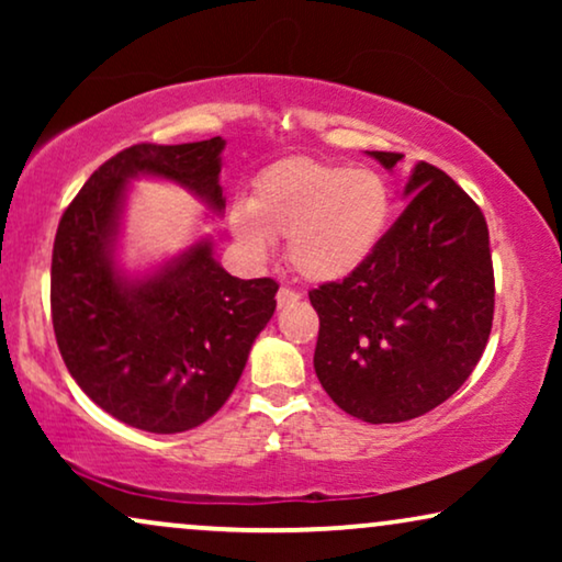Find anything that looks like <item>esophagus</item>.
<instances>
[{
  "label": "esophagus",
  "instance_id": "esophagus-1",
  "mask_svg": "<svg viewBox=\"0 0 562 562\" xmlns=\"http://www.w3.org/2000/svg\"><path fill=\"white\" fill-rule=\"evenodd\" d=\"M299 299H302V296H299L294 289H286V286H281V289H279V294H276V302H279L281 310H283V306H289V304L299 302Z\"/></svg>",
  "mask_w": 562,
  "mask_h": 562
}]
</instances>
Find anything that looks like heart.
<instances>
[{
	"label": "heart",
	"instance_id": "1",
	"mask_svg": "<svg viewBox=\"0 0 562 562\" xmlns=\"http://www.w3.org/2000/svg\"><path fill=\"white\" fill-rule=\"evenodd\" d=\"M391 220V191L371 168L289 158L260 173L229 229L245 256L266 260L286 240L289 263L314 283L342 281L366 266Z\"/></svg>",
	"mask_w": 562,
	"mask_h": 562
}]
</instances>
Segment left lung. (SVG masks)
Returning <instances> with one entry per match:
<instances>
[{
    "label": "left lung",
    "mask_w": 562,
    "mask_h": 562,
    "mask_svg": "<svg viewBox=\"0 0 562 562\" xmlns=\"http://www.w3.org/2000/svg\"><path fill=\"white\" fill-rule=\"evenodd\" d=\"M391 171L402 153L368 150ZM406 210L366 266L310 291L319 314L314 371L352 417L391 425L450 398L486 350L494 266L479 204L419 160Z\"/></svg>",
    "instance_id": "obj_1"
}]
</instances>
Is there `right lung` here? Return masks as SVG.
I'll use <instances>...</instances> for the list:
<instances>
[{"label":"right lung","mask_w":562,"mask_h":562,"mask_svg":"<svg viewBox=\"0 0 562 562\" xmlns=\"http://www.w3.org/2000/svg\"><path fill=\"white\" fill-rule=\"evenodd\" d=\"M222 150L212 137L117 153L68 204L53 243L50 312L68 373L106 414L145 432H187L217 414L276 310L279 283L229 276L210 237L143 276L117 260L130 181H173L222 214Z\"/></svg>","instance_id":"1"}]
</instances>
